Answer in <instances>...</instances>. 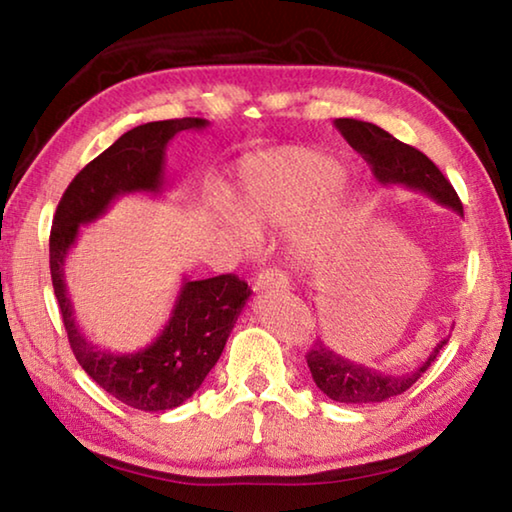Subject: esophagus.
I'll return each instance as SVG.
<instances>
[{"label":"esophagus","instance_id":"obj_1","mask_svg":"<svg viewBox=\"0 0 512 512\" xmlns=\"http://www.w3.org/2000/svg\"><path fill=\"white\" fill-rule=\"evenodd\" d=\"M289 277L277 268H264L255 280V291H268V289H287Z\"/></svg>","mask_w":512,"mask_h":512}]
</instances>
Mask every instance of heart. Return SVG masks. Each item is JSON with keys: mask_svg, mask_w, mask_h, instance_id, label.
Returning <instances> with one entry per match:
<instances>
[{"mask_svg": "<svg viewBox=\"0 0 512 512\" xmlns=\"http://www.w3.org/2000/svg\"><path fill=\"white\" fill-rule=\"evenodd\" d=\"M345 169L329 155L307 149H277L244 162L237 207L244 219H232V228L246 241L255 239L253 225H291L343 183ZM318 205V204H317ZM319 206V205H318ZM348 207L329 198L311 214L300 248L307 255L327 257L343 241Z\"/></svg>", "mask_w": 512, "mask_h": 512, "instance_id": "b5f03b06", "label": "heart"}]
</instances>
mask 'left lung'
Here are the masks:
<instances>
[{
	"label": "left lung",
	"instance_id": "1",
	"mask_svg": "<svg viewBox=\"0 0 512 512\" xmlns=\"http://www.w3.org/2000/svg\"><path fill=\"white\" fill-rule=\"evenodd\" d=\"M334 126L339 128L345 142L366 158L381 185H404L463 214L461 198L454 192L452 183L422 151L395 140L384 128L368 124V121L336 119ZM443 345H447V339L433 348L427 361H422L418 368L406 372V375H388V372L345 359L339 352L329 348L325 341L316 339V343L307 352V366L316 386L329 400L345 404H375L409 391L415 381L422 377V372H427L431 363L436 361Z\"/></svg>",
	"mask_w": 512,
	"mask_h": 512
}]
</instances>
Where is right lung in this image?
I'll return each instance as SVG.
<instances>
[{"instance_id":"right-lung-1","label":"right lung","mask_w":512,"mask_h":512,"mask_svg":"<svg viewBox=\"0 0 512 512\" xmlns=\"http://www.w3.org/2000/svg\"><path fill=\"white\" fill-rule=\"evenodd\" d=\"M198 117L149 121L133 128L76 173L56 207L49 237V268L69 345L81 368L119 402L133 409L164 413L187 402L214 368L250 298L248 284L235 273L207 280H183L169 323L144 350L117 354L85 339L74 320L65 284V257L79 228L106 214L124 194H160L164 151L180 131L205 128Z\"/></svg>"}]
</instances>
